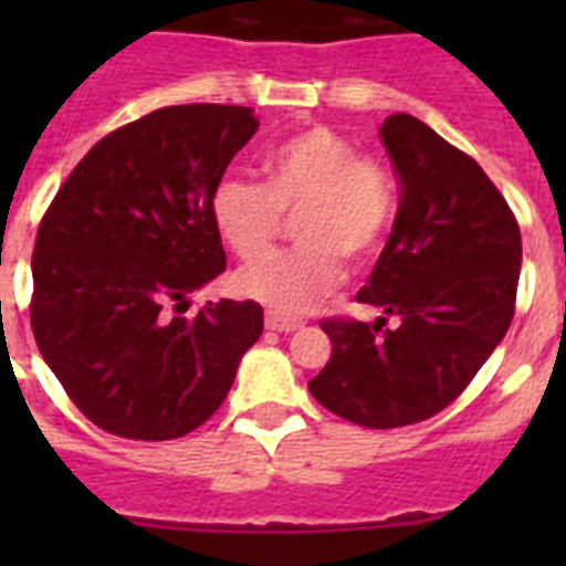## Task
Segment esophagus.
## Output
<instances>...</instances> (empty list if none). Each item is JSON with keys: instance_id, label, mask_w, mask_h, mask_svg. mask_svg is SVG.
Wrapping results in <instances>:
<instances>
[{"instance_id": "1", "label": "esophagus", "mask_w": 566, "mask_h": 566, "mask_svg": "<svg viewBox=\"0 0 566 566\" xmlns=\"http://www.w3.org/2000/svg\"><path fill=\"white\" fill-rule=\"evenodd\" d=\"M266 328L269 332H277V334H292V332H297V328H303V323L294 317H283V314H277V312H269Z\"/></svg>"}]
</instances>
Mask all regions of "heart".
<instances>
[{"instance_id":"b5f03b06","label":"heart","mask_w":566,"mask_h":566,"mask_svg":"<svg viewBox=\"0 0 566 566\" xmlns=\"http://www.w3.org/2000/svg\"><path fill=\"white\" fill-rule=\"evenodd\" d=\"M266 184L223 178L212 189V221L238 258L272 249L286 218L300 247L234 274V292L283 314L317 306L343 283L345 263H371L397 212V187L382 161L328 127H308L274 144L263 158Z\"/></svg>"}]
</instances>
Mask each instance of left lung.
<instances>
[{"label": "left lung", "instance_id": "left-lung-1", "mask_svg": "<svg viewBox=\"0 0 566 566\" xmlns=\"http://www.w3.org/2000/svg\"><path fill=\"white\" fill-rule=\"evenodd\" d=\"M379 138L399 212L357 300L400 323L326 319L332 359L308 391L337 417L388 431L448 408L496 352L516 306L522 234L484 169L428 124L397 113Z\"/></svg>", "mask_w": 566, "mask_h": 566}]
</instances>
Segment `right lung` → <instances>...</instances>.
I'll return each mask as SVG.
<instances>
[{"label":"right lung","instance_id":"right-lung-1","mask_svg":"<svg viewBox=\"0 0 566 566\" xmlns=\"http://www.w3.org/2000/svg\"><path fill=\"white\" fill-rule=\"evenodd\" d=\"M254 133L252 107L155 109L90 149L42 218L33 337L102 431L147 442L195 431L258 343L254 300L178 314L227 269L209 203Z\"/></svg>","mask_w":566,"mask_h":566}]
</instances>
